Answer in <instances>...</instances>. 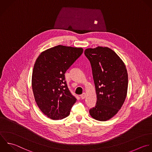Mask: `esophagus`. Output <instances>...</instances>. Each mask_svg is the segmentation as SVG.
<instances>
[{
	"instance_id": "obj_1",
	"label": "esophagus",
	"mask_w": 152,
	"mask_h": 152,
	"mask_svg": "<svg viewBox=\"0 0 152 152\" xmlns=\"http://www.w3.org/2000/svg\"><path fill=\"white\" fill-rule=\"evenodd\" d=\"M80 98L82 99H85L86 98V94L85 93H83L81 95H80Z\"/></svg>"
}]
</instances>
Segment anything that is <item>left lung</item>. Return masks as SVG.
<instances>
[{
  "mask_svg": "<svg viewBox=\"0 0 152 152\" xmlns=\"http://www.w3.org/2000/svg\"><path fill=\"white\" fill-rule=\"evenodd\" d=\"M84 53L91 63L97 96L96 105L89 110V114L96 120H108L118 112L126 98L128 74L126 66L108 47L87 48Z\"/></svg>",
  "mask_w": 152,
  "mask_h": 152,
  "instance_id": "left-lung-1",
  "label": "left lung"
}]
</instances>
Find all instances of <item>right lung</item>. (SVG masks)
<instances>
[{
    "mask_svg": "<svg viewBox=\"0 0 152 152\" xmlns=\"http://www.w3.org/2000/svg\"><path fill=\"white\" fill-rule=\"evenodd\" d=\"M83 51L82 48L59 45L43 51L36 60L32 76L35 101L44 114L52 120L69 116L76 101L64 74Z\"/></svg>",
    "mask_w": 152,
    "mask_h": 152,
    "instance_id": "add662e5",
    "label": "right lung"
}]
</instances>
